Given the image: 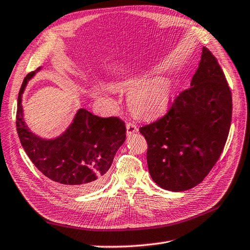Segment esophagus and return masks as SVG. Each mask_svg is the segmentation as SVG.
Wrapping results in <instances>:
<instances>
[{
  "instance_id": "esophagus-1",
  "label": "esophagus",
  "mask_w": 250,
  "mask_h": 250,
  "mask_svg": "<svg viewBox=\"0 0 250 250\" xmlns=\"http://www.w3.org/2000/svg\"><path fill=\"white\" fill-rule=\"evenodd\" d=\"M138 132V126L133 124V123H127L126 124V134L127 136H131L132 134H134V133Z\"/></svg>"
}]
</instances>
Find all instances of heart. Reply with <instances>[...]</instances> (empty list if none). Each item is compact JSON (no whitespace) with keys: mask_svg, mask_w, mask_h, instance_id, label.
Masks as SVG:
<instances>
[{"mask_svg":"<svg viewBox=\"0 0 250 250\" xmlns=\"http://www.w3.org/2000/svg\"><path fill=\"white\" fill-rule=\"evenodd\" d=\"M145 78L134 77L113 83L116 89L129 91L127 104L131 111L143 118H150L163 113L171 100V84L164 78H154L145 82Z\"/></svg>","mask_w":250,"mask_h":250,"instance_id":"heart-1","label":"heart"}]
</instances>
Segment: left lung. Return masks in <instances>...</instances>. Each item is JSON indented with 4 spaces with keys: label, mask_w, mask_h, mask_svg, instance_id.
<instances>
[{
    "label": "left lung",
    "mask_w": 250,
    "mask_h": 250,
    "mask_svg": "<svg viewBox=\"0 0 250 250\" xmlns=\"http://www.w3.org/2000/svg\"><path fill=\"white\" fill-rule=\"evenodd\" d=\"M232 96L214 55L202 48L190 87L180 94L164 117L142 126L153 181L171 191L193 188L223 152L229 134Z\"/></svg>",
    "instance_id": "8db88e82"
}]
</instances>
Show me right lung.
Here are the masks:
<instances>
[{
  "label": "right lung",
  "mask_w": 250,
  "mask_h": 250,
  "mask_svg": "<svg viewBox=\"0 0 250 250\" xmlns=\"http://www.w3.org/2000/svg\"><path fill=\"white\" fill-rule=\"evenodd\" d=\"M42 70L28 73L18 97L17 131L23 149L45 177L72 193H85L100 185L114 156L125 141V125L117 117L101 118L79 108L67 129L44 138L33 133L24 120L22 95L27 83Z\"/></svg>",
  "instance_id": "1"
}]
</instances>
